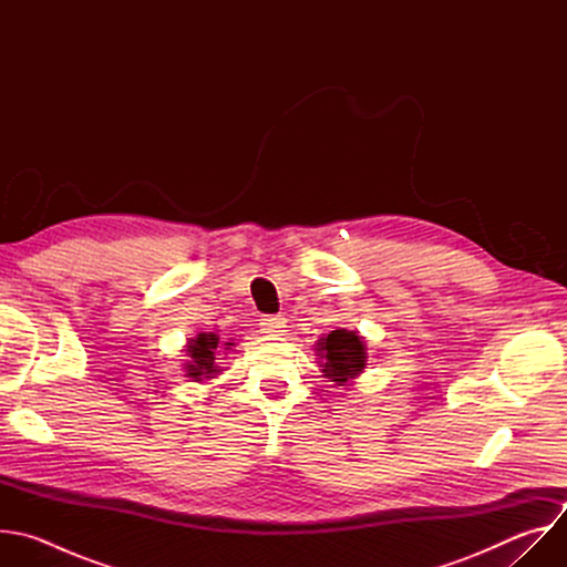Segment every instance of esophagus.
I'll use <instances>...</instances> for the list:
<instances>
[{
    "label": "esophagus",
    "instance_id": "obj_1",
    "mask_svg": "<svg viewBox=\"0 0 567 567\" xmlns=\"http://www.w3.org/2000/svg\"><path fill=\"white\" fill-rule=\"evenodd\" d=\"M260 328L269 337H280L282 332H287L285 330L287 328V320L282 316H265L262 322H260Z\"/></svg>",
    "mask_w": 567,
    "mask_h": 567
}]
</instances>
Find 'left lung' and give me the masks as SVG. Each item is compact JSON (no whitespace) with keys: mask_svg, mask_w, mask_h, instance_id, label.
I'll return each instance as SVG.
<instances>
[{"mask_svg":"<svg viewBox=\"0 0 567 567\" xmlns=\"http://www.w3.org/2000/svg\"><path fill=\"white\" fill-rule=\"evenodd\" d=\"M320 372L334 388H350L368 365L365 339L352 330H334L313 346Z\"/></svg>","mask_w":567,"mask_h":567,"instance_id":"obj_1","label":"left lung"}]
</instances>
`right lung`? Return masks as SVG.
<instances>
[{
	"mask_svg": "<svg viewBox=\"0 0 567 567\" xmlns=\"http://www.w3.org/2000/svg\"><path fill=\"white\" fill-rule=\"evenodd\" d=\"M219 334L215 332H199L195 337H190L186 341V363H184V372L190 381H197V383H204V381H210V379H217V374H221L219 365H217V352L219 350H233L235 343L233 341H224L223 346L219 347Z\"/></svg>",
	"mask_w": 567,
	"mask_h": 567,
	"instance_id": "add662e5",
	"label": "right lung"
}]
</instances>
